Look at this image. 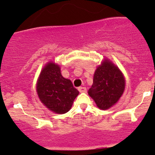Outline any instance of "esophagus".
Wrapping results in <instances>:
<instances>
[{"label": "esophagus", "mask_w": 155, "mask_h": 155, "mask_svg": "<svg viewBox=\"0 0 155 155\" xmlns=\"http://www.w3.org/2000/svg\"><path fill=\"white\" fill-rule=\"evenodd\" d=\"M78 90H79V92L81 93H84L87 91V88H86L85 87H79V88H78Z\"/></svg>", "instance_id": "34e87169"}]
</instances>
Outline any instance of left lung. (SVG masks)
<instances>
[{"label": "left lung", "mask_w": 155, "mask_h": 155, "mask_svg": "<svg viewBox=\"0 0 155 155\" xmlns=\"http://www.w3.org/2000/svg\"><path fill=\"white\" fill-rule=\"evenodd\" d=\"M125 89V80L119 68L105 60L96 70L88 94L99 108L107 110L120 98Z\"/></svg>", "instance_id": "1"}]
</instances>
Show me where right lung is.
<instances>
[{
    "label": "right lung",
    "instance_id": "obj_1",
    "mask_svg": "<svg viewBox=\"0 0 155 155\" xmlns=\"http://www.w3.org/2000/svg\"><path fill=\"white\" fill-rule=\"evenodd\" d=\"M36 88L41 102L49 110L59 114L69 111L79 94L71 81L61 76L59 66L53 62L42 70Z\"/></svg>",
    "mask_w": 155,
    "mask_h": 155
}]
</instances>
